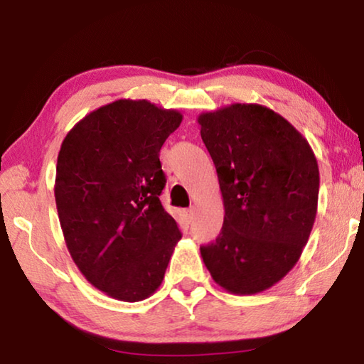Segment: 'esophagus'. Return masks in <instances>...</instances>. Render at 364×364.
Segmentation results:
<instances>
[{
	"label": "esophagus",
	"instance_id": "esophagus-1",
	"mask_svg": "<svg viewBox=\"0 0 364 364\" xmlns=\"http://www.w3.org/2000/svg\"><path fill=\"white\" fill-rule=\"evenodd\" d=\"M184 218H186L188 223H191V221H193V218H194V210H193V208H188V210H184Z\"/></svg>",
	"mask_w": 364,
	"mask_h": 364
}]
</instances>
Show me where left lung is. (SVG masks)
<instances>
[{
  "mask_svg": "<svg viewBox=\"0 0 364 364\" xmlns=\"http://www.w3.org/2000/svg\"><path fill=\"white\" fill-rule=\"evenodd\" d=\"M217 168L223 228L200 255L225 291H267L291 271L318 210L319 170L311 146L284 117L260 104L197 117Z\"/></svg>",
  "mask_w": 364,
  "mask_h": 364,
  "instance_id": "left-lung-1",
  "label": "left lung"
}]
</instances>
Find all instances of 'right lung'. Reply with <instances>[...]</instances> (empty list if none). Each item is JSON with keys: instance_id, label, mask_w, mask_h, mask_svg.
<instances>
[{"instance_id": "right-lung-1", "label": "right lung", "mask_w": 364, "mask_h": 364, "mask_svg": "<svg viewBox=\"0 0 364 364\" xmlns=\"http://www.w3.org/2000/svg\"><path fill=\"white\" fill-rule=\"evenodd\" d=\"M183 120L147 100H117L85 115L58 156L54 197L72 260L91 286L141 301L162 284L181 239L160 204L159 152Z\"/></svg>"}]
</instances>
